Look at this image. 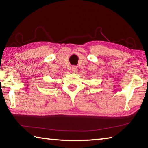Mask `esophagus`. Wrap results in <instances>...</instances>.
Here are the masks:
<instances>
[{"label": "esophagus", "mask_w": 148, "mask_h": 148, "mask_svg": "<svg viewBox=\"0 0 148 148\" xmlns=\"http://www.w3.org/2000/svg\"><path fill=\"white\" fill-rule=\"evenodd\" d=\"M72 71L73 73H76L77 72V68L76 66H73L72 67Z\"/></svg>", "instance_id": "esophagus-1"}]
</instances>
